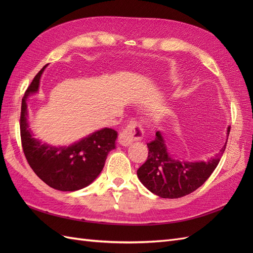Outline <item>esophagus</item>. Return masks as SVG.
<instances>
[{"label": "esophagus", "mask_w": 253, "mask_h": 253, "mask_svg": "<svg viewBox=\"0 0 253 253\" xmlns=\"http://www.w3.org/2000/svg\"><path fill=\"white\" fill-rule=\"evenodd\" d=\"M143 137V128L138 122L135 120H131L129 124L122 129V132L119 134L118 141L124 147H127L135 140H139Z\"/></svg>", "instance_id": "1"}]
</instances>
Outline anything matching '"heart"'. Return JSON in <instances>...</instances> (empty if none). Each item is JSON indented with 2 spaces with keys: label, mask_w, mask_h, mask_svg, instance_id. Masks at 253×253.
Here are the masks:
<instances>
[{
  "label": "heart",
  "mask_w": 253,
  "mask_h": 253,
  "mask_svg": "<svg viewBox=\"0 0 253 253\" xmlns=\"http://www.w3.org/2000/svg\"><path fill=\"white\" fill-rule=\"evenodd\" d=\"M169 80H170V82H172V83H176V82L178 81L177 75H176L175 73H170V75H169Z\"/></svg>",
  "instance_id": "heart-1"
}]
</instances>
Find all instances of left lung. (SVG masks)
<instances>
[{"label": "left lung", "mask_w": 253, "mask_h": 253, "mask_svg": "<svg viewBox=\"0 0 253 253\" xmlns=\"http://www.w3.org/2000/svg\"><path fill=\"white\" fill-rule=\"evenodd\" d=\"M229 133L230 126L227 128L226 142L215 156L207 162H186L170 154L164 136L158 131L155 139L147 143L148 158L137 170V176L145 188L159 197L179 198L192 193L215 170L225 152Z\"/></svg>", "instance_id": "obj_1"}]
</instances>
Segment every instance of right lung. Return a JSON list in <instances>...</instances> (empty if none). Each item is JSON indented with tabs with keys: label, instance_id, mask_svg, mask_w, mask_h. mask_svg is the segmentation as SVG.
I'll return each mask as SVG.
<instances>
[{
	"label": "right lung",
	"instance_id": "1",
	"mask_svg": "<svg viewBox=\"0 0 253 253\" xmlns=\"http://www.w3.org/2000/svg\"><path fill=\"white\" fill-rule=\"evenodd\" d=\"M36 75L22 99L20 131L22 147L30 168L49 187L59 191H77L90 185L101 173L110 151L116 148L117 132L104 127L77 142L55 147L35 138L28 125L27 99L38 93L41 76Z\"/></svg>",
	"mask_w": 253,
	"mask_h": 253
}]
</instances>
